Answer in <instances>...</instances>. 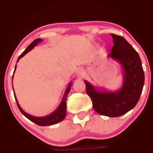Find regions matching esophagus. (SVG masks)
<instances>
[{
  "mask_svg": "<svg viewBox=\"0 0 153 153\" xmlns=\"http://www.w3.org/2000/svg\"><path fill=\"white\" fill-rule=\"evenodd\" d=\"M76 75L79 77L84 76V75H85V71H84V70H83V69L81 68H79L78 70H77V71H76Z\"/></svg>",
  "mask_w": 153,
  "mask_h": 153,
  "instance_id": "1",
  "label": "esophagus"
}]
</instances>
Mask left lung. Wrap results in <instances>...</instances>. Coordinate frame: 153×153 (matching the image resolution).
<instances>
[{
	"label": "left lung",
	"mask_w": 153,
	"mask_h": 153,
	"mask_svg": "<svg viewBox=\"0 0 153 153\" xmlns=\"http://www.w3.org/2000/svg\"><path fill=\"white\" fill-rule=\"evenodd\" d=\"M114 46L108 57L116 60L123 70V84L116 91L95 88L84 81L86 93L97 114L108 117H118L129 111L137 105L142 93L144 72L139 53L124 37L111 34Z\"/></svg>",
	"instance_id": "1"
}]
</instances>
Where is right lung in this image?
Instances as JSON below:
<instances>
[{"label": "right lung", "instance_id": "right-lung-1", "mask_svg": "<svg viewBox=\"0 0 153 153\" xmlns=\"http://www.w3.org/2000/svg\"><path fill=\"white\" fill-rule=\"evenodd\" d=\"M42 41V39L41 38L35 39V40L33 41V42L26 48V49L25 50V51L19 56V57L18 58V60H17V61H16V62L19 60L20 58H22L24 55H26V54L28 53V51H30V50H32L33 48H34V47L37 45V44L38 43L41 42ZM16 68V65L15 68H14V71L13 74H14V72H15ZM13 76H12V79H13ZM72 82H70L68 84V87H67V88L65 90V92L63 97H62V99L61 100V102H60V105L58 106V107L56 108V110L54 111L53 112H52L51 114L47 115V116H43V117L33 116H31V115L27 114V113L25 112L22 109V107H21L19 104L17 99H16V97L15 93H14V97H15L16 104H17L18 108H19L20 111L22 112V114L24 115L25 117H26L28 120H31L32 122L35 123V124L39 125V126H49V125H55V124H56V123L61 122V121L63 120L64 118H65L66 112H67L66 111V110H67L66 101H67V99H68L67 97H68V95L69 92H70V91L71 87H72ZM13 91H14V88H13Z\"/></svg>", "mask_w": 153, "mask_h": 153}]
</instances>
